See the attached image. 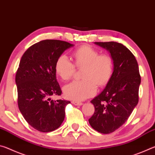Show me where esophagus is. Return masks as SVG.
<instances>
[{"label":"esophagus","instance_id":"34e87169","mask_svg":"<svg viewBox=\"0 0 155 155\" xmlns=\"http://www.w3.org/2000/svg\"><path fill=\"white\" fill-rule=\"evenodd\" d=\"M72 104H74V105H78V106H81V105H82V104H83V103H81V102L74 101H72Z\"/></svg>","mask_w":155,"mask_h":155}]
</instances>
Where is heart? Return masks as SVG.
Masks as SVG:
<instances>
[{
  "label": "heart",
  "mask_w": 155,
  "mask_h": 155,
  "mask_svg": "<svg viewBox=\"0 0 155 155\" xmlns=\"http://www.w3.org/2000/svg\"><path fill=\"white\" fill-rule=\"evenodd\" d=\"M72 56L74 64L65 54H61L57 59L54 69L63 80H69L75 73L76 68H83V79L72 81L63 89L68 98L83 101L95 94L98 85L107 83L114 70V61L109 54H99L97 50L88 45L76 50Z\"/></svg>",
  "instance_id": "obj_1"
}]
</instances>
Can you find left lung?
I'll use <instances>...</instances> for the list:
<instances>
[{
  "mask_svg": "<svg viewBox=\"0 0 155 155\" xmlns=\"http://www.w3.org/2000/svg\"><path fill=\"white\" fill-rule=\"evenodd\" d=\"M95 44L111 53L114 72L106 87L91 101L95 111L89 122L94 130L109 134L124 124L137 104L141 77L134 54L125 46L115 41Z\"/></svg>",
  "mask_w": 155,
  "mask_h": 155,
  "instance_id": "8db88e82",
  "label": "left lung"
}]
</instances>
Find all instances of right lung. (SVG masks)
<instances>
[{
	"label": "right lung",
	"mask_w": 155,
	"mask_h": 155,
	"mask_svg": "<svg viewBox=\"0 0 155 155\" xmlns=\"http://www.w3.org/2000/svg\"><path fill=\"white\" fill-rule=\"evenodd\" d=\"M72 46L65 41L42 40L30 46L20 59L15 74L18 108L26 121L40 132L56 130L64 120L70 102L51 97L62 92L56 78L57 59Z\"/></svg>",
	"instance_id": "obj_1"
}]
</instances>
